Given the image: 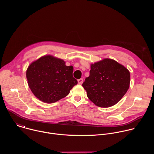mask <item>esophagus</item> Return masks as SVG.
I'll return each instance as SVG.
<instances>
[{
    "mask_svg": "<svg viewBox=\"0 0 154 154\" xmlns=\"http://www.w3.org/2000/svg\"><path fill=\"white\" fill-rule=\"evenodd\" d=\"M83 79H80L78 80L79 84H82L83 83Z\"/></svg>",
    "mask_w": 154,
    "mask_h": 154,
    "instance_id": "34e87169",
    "label": "esophagus"
}]
</instances>
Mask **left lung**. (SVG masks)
Here are the masks:
<instances>
[{
  "mask_svg": "<svg viewBox=\"0 0 154 154\" xmlns=\"http://www.w3.org/2000/svg\"><path fill=\"white\" fill-rule=\"evenodd\" d=\"M129 71L114 60L105 58L91 64L90 76L82 86L89 99L99 107L116 104L128 90Z\"/></svg>",
  "mask_w": 154,
  "mask_h": 154,
  "instance_id": "1",
  "label": "left lung"
}]
</instances>
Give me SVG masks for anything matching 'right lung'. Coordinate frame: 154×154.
<instances>
[{
    "label": "right lung",
    "instance_id": "1",
    "mask_svg": "<svg viewBox=\"0 0 154 154\" xmlns=\"http://www.w3.org/2000/svg\"><path fill=\"white\" fill-rule=\"evenodd\" d=\"M73 66L52 55L43 56L32 63L26 71L29 86L33 94L46 103H54L68 96L77 81Z\"/></svg>",
    "mask_w": 154,
    "mask_h": 154
}]
</instances>
